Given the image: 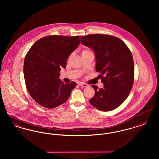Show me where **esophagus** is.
Returning <instances> with one entry per match:
<instances>
[{"label": "esophagus", "instance_id": "1", "mask_svg": "<svg viewBox=\"0 0 159 159\" xmlns=\"http://www.w3.org/2000/svg\"><path fill=\"white\" fill-rule=\"evenodd\" d=\"M79 85L80 86H82V87H84V88H86V87H88V84H86V83H82V82H80V83H79Z\"/></svg>", "mask_w": 159, "mask_h": 159}]
</instances>
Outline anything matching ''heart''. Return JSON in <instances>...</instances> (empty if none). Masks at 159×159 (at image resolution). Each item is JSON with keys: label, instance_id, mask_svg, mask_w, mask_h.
Wrapping results in <instances>:
<instances>
[{"label": "heart", "instance_id": "b5f03b06", "mask_svg": "<svg viewBox=\"0 0 159 159\" xmlns=\"http://www.w3.org/2000/svg\"><path fill=\"white\" fill-rule=\"evenodd\" d=\"M91 52V51H89V50H84L83 52H82V53H86V52Z\"/></svg>", "mask_w": 159, "mask_h": 159}]
</instances>
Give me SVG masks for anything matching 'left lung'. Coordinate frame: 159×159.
Returning <instances> with one entry per match:
<instances>
[{
    "label": "left lung",
    "mask_w": 159,
    "mask_h": 159,
    "mask_svg": "<svg viewBox=\"0 0 159 159\" xmlns=\"http://www.w3.org/2000/svg\"><path fill=\"white\" fill-rule=\"evenodd\" d=\"M80 42L93 50L104 88L92 87L95 95L92 106L103 111L116 109L127 98L134 81V63L128 47L120 39L107 34H89L80 37Z\"/></svg>",
    "instance_id": "obj_1"
}]
</instances>
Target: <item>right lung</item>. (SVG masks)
<instances>
[{"mask_svg":"<svg viewBox=\"0 0 159 159\" xmlns=\"http://www.w3.org/2000/svg\"><path fill=\"white\" fill-rule=\"evenodd\" d=\"M80 43L79 36H48L31 47L24 62L27 89L39 105L53 108L66 102L76 83H63L59 77L68 57Z\"/></svg>","mask_w":159,"mask_h":159,"instance_id":"right-lung-1","label":"right lung"}]
</instances>
